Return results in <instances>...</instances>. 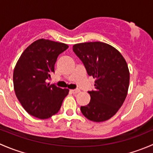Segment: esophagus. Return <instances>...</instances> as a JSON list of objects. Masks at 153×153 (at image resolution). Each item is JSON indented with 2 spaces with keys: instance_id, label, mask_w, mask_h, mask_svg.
Returning a JSON list of instances; mask_svg holds the SVG:
<instances>
[{
  "instance_id": "1",
  "label": "esophagus",
  "mask_w": 153,
  "mask_h": 153,
  "mask_svg": "<svg viewBox=\"0 0 153 153\" xmlns=\"http://www.w3.org/2000/svg\"><path fill=\"white\" fill-rule=\"evenodd\" d=\"M71 92H72L73 94H76V93H78V92H79L80 90L78 89H72V90H71Z\"/></svg>"
}]
</instances>
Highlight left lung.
Returning <instances> with one entry per match:
<instances>
[{
    "label": "left lung",
    "mask_w": 153,
    "mask_h": 153,
    "mask_svg": "<svg viewBox=\"0 0 153 153\" xmlns=\"http://www.w3.org/2000/svg\"><path fill=\"white\" fill-rule=\"evenodd\" d=\"M72 50L82 61L87 74L95 78V90L88 91L91 99L81 106L87 119L101 122L112 118L127 95L129 72L121 53L102 42L75 44Z\"/></svg>",
    "instance_id": "1"
}]
</instances>
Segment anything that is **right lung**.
Segmentation results:
<instances>
[{"label":"right lung","mask_w":153,"mask_h":153,"mask_svg":"<svg viewBox=\"0 0 153 153\" xmlns=\"http://www.w3.org/2000/svg\"><path fill=\"white\" fill-rule=\"evenodd\" d=\"M67 44L39 39L21 54L13 72L15 95L26 111L34 117L47 119L59 111L69 89L47 80L55 72L58 55L68 49Z\"/></svg>","instance_id":"obj_1"}]
</instances>
